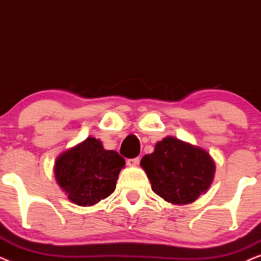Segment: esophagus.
Wrapping results in <instances>:
<instances>
[{"instance_id":"1","label":"esophagus","mask_w":261,"mask_h":261,"mask_svg":"<svg viewBox=\"0 0 261 261\" xmlns=\"http://www.w3.org/2000/svg\"><path fill=\"white\" fill-rule=\"evenodd\" d=\"M138 163H140V159H138V158H133V159H127V165H128V166H137Z\"/></svg>"}]
</instances>
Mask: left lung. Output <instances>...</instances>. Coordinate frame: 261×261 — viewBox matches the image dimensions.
I'll use <instances>...</instances> for the list:
<instances>
[{
    "label": "left lung",
    "mask_w": 261,
    "mask_h": 261,
    "mask_svg": "<svg viewBox=\"0 0 261 261\" xmlns=\"http://www.w3.org/2000/svg\"><path fill=\"white\" fill-rule=\"evenodd\" d=\"M141 166L154 193L176 204L194 202L206 193L216 170L206 150L174 137L156 143L153 153L142 158Z\"/></svg>",
    "instance_id": "8db88e82"
}]
</instances>
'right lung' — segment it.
Returning <instances> with one entry per match:
<instances>
[{
  "mask_svg": "<svg viewBox=\"0 0 261 261\" xmlns=\"http://www.w3.org/2000/svg\"><path fill=\"white\" fill-rule=\"evenodd\" d=\"M125 165L115 150H106L94 137L66 150L55 163V178L67 197L79 206H91L110 196Z\"/></svg>",
  "mask_w": 261,
  "mask_h": 261,
  "instance_id": "obj_1",
  "label": "right lung"
}]
</instances>
